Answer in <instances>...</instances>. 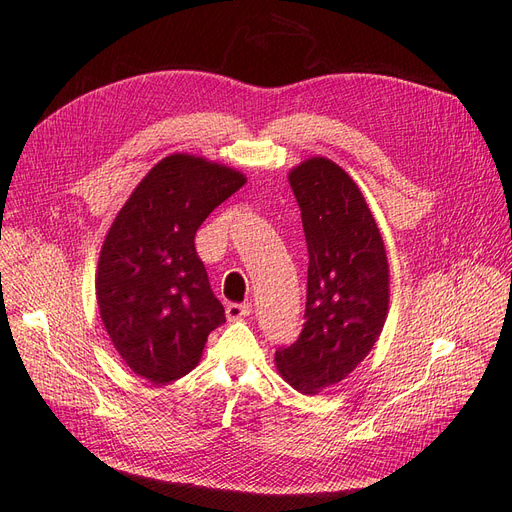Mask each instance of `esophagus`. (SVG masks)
Segmentation results:
<instances>
[{
    "mask_svg": "<svg viewBox=\"0 0 512 512\" xmlns=\"http://www.w3.org/2000/svg\"><path fill=\"white\" fill-rule=\"evenodd\" d=\"M251 313H253V305L251 303H230V305H226V317L230 321L249 317Z\"/></svg>",
    "mask_w": 512,
    "mask_h": 512,
    "instance_id": "esophagus-1",
    "label": "esophagus"
}]
</instances>
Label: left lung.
<instances>
[{
  "label": "left lung",
  "mask_w": 512,
  "mask_h": 512,
  "mask_svg": "<svg viewBox=\"0 0 512 512\" xmlns=\"http://www.w3.org/2000/svg\"><path fill=\"white\" fill-rule=\"evenodd\" d=\"M309 251L305 324L276 351L282 378L303 394L344 380L373 348L388 315V259L373 215L353 182L326 157L288 176Z\"/></svg>",
  "instance_id": "8db88e82"
}]
</instances>
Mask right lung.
<instances>
[{
  "label": "right lung",
  "mask_w": 512,
  "mask_h": 512,
  "mask_svg": "<svg viewBox=\"0 0 512 512\" xmlns=\"http://www.w3.org/2000/svg\"><path fill=\"white\" fill-rule=\"evenodd\" d=\"M247 182L240 172L176 153L134 188L97 265L103 326L126 365L153 384L191 371L226 321L195 251L207 215Z\"/></svg>",
  "instance_id": "1"
}]
</instances>
